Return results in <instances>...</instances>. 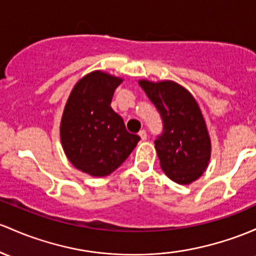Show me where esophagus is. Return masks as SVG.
I'll list each match as a JSON object with an SVG mask.
<instances>
[{
  "label": "esophagus",
  "mask_w": 256,
  "mask_h": 256,
  "mask_svg": "<svg viewBox=\"0 0 256 256\" xmlns=\"http://www.w3.org/2000/svg\"><path fill=\"white\" fill-rule=\"evenodd\" d=\"M138 136L141 137L142 141H146V140H147V132H146L144 130H141V131H140V132H138Z\"/></svg>",
  "instance_id": "34e87169"
}]
</instances>
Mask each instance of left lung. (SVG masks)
I'll return each mask as SVG.
<instances>
[{
	"instance_id": "obj_1",
	"label": "left lung",
	"mask_w": 256,
	"mask_h": 256,
	"mask_svg": "<svg viewBox=\"0 0 256 256\" xmlns=\"http://www.w3.org/2000/svg\"><path fill=\"white\" fill-rule=\"evenodd\" d=\"M162 122V132L154 141L160 166L165 175L180 184L202 176L210 159L206 125L192 94L172 81H140Z\"/></svg>"
}]
</instances>
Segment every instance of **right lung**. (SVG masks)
I'll list each match as a JSON object with an SVG mask.
<instances>
[{
  "label": "right lung",
  "instance_id": "1",
  "mask_svg": "<svg viewBox=\"0 0 256 256\" xmlns=\"http://www.w3.org/2000/svg\"><path fill=\"white\" fill-rule=\"evenodd\" d=\"M122 81L102 72L86 75L72 88L62 116L66 156L76 169L96 178L116 170L141 140L126 130L110 106Z\"/></svg>",
  "mask_w": 256,
  "mask_h": 256
}]
</instances>
